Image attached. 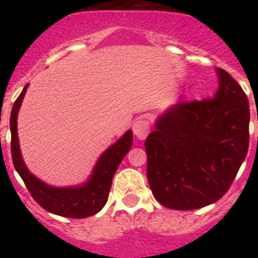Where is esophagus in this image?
Returning a JSON list of instances; mask_svg holds the SVG:
<instances>
[{"mask_svg": "<svg viewBox=\"0 0 258 258\" xmlns=\"http://www.w3.org/2000/svg\"><path fill=\"white\" fill-rule=\"evenodd\" d=\"M133 131L138 139H141V141L142 139H145V138L149 135V131H150L149 121L143 120V119H138V120L134 121Z\"/></svg>", "mask_w": 258, "mask_h": 258, "instance_id": "1", "label": "esophagus"}]
</instances>
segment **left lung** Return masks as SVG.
<instances>
[{"label":"left lung","mask_w":258,"mask_h":258,"mask_svg":"<svg viewBox=\"0 0 258 258\" xmlns=\"http://www.w3.org/2000/svg\"><path fill=\"white\" fill-rule=\"evenodd\" d=\"M216 74L214 96L171 105L146 138L150 187L172 210L201 209L222 198L248 154V97L226 71Z\"/></svg>","instance_id":"left-lung-1"}]
</instances>
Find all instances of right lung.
Returning a JSON list of instances; mask_svg holds the SVG:
<instances>
[{
	"label": "right lung",
	"instance_id": "1",
	"mask_svg": "<svg viewBox=\"0 0 258 258\" xmlns=\"http://www.w3.org/2000/svg\"><path fill=\"white\" fill-rule=\"evenodd\" d=\"M28 87L29 84L24 87L17 100L14 101L10 113V133H12L10 146H12V159H13L14 169L20 174L34 201L41 208L45 209L46 212L61 217H70V218H86L96 214L103 209L108 200L109 188L117 166L120 165L125 154L128 153V150L133 146V131L128 130L120 139H117L112 146H109L101 154L86 183L70 186V187L50 186L38 179L37 176H34L28 170L22 159L20 143H18L17 116Z\"/></svg>",
	"mask_w": 258,
	"mask_h": 258
}]
</instances>
